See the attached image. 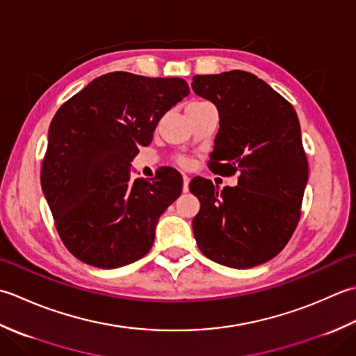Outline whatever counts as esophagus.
Wrapping results in <instances>:
<instances>
[{
	"label": "esophagus",
	"instance_id": "obj_1",
	"mask_svg": "<svg viewBox=\"0 0 356 356\" xmlns=\"http://www.w3.org/2000/svg\"><path fill=\"white\" fill-rule=\"evenodd\" d=\"M188 183H191V178L183 175V192H188Z\"/></svg>",
	"mask_w": 356,
	"mask_h": 356
}]
</instances>
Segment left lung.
I'll list each match as a JSON object with an SVG mask.
<instances>
[{
    "label": "left lung",
    "mask_w": 356,
    "mask_h": 356,
    "mask_svg": "<svg viewBox=\"0 0 356 356\" xmlns=\"http://www.w3.org/2000/svg\"><path fill=\"white\" fill-rule=\"evenodd\" d=\"M192 89L218 108L210 169L239 175L238 186L221 192L210 179L191 181L201 204L192 222L195 239L218 264H263L284 249L300 221L309 165L298 117L278 92L244 70L195 75Z\"/></svg>",
    "instance_id": "1"
}]
</instances>
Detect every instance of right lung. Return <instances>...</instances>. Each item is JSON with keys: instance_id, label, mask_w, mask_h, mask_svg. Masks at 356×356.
<instances>
[{"instance_id": "obj_1", "label": "right lung", "mask_w": 356, "mask_h": 356, "mask_svg": "<svg viewBox=\"0 0 356 356\" xmlns=\"http://www.w3.org/2000/svg\"><path fill=\"white\" fill-rule=\"evenodd\" d=\"M187 95L181 78L112 72L58 108L41 187L60 238L79 261L117 269L150 250L159 216L181 195L183 178L168 168L152 181L132 179L130 165L163 115Z\"/></svg>"}]
</instances>
